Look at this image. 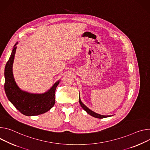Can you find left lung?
Wrapping results in <instances>:
<instances>
[{
    "label": "left lung",
    "mask_w": 150,
    "mask_h": 150,
    "mask_svg": "<svg viewBox=\"0 0 150 150\" xmlns=\"http://www.w3.org/2000/svg\"><path fill=\"white\" fill-rule=\"evenodd\" d=\"M79 103H80L81 107L83 108V109L84 110H85V111L87 112V113H88L89 115L93 116V117H95V118H98V119H103V118L110 117V116H111V115H103L99 114H97V113L93 112V111L91 110H90L89 108H88L85 105H84L83 104V103L81 101V99H80V96H79Z\"/></svg>",
    "instance_id": "obj_1"
}]
</instances>
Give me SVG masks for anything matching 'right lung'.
Masks as SVG:
<instances>
[{
  "label": "right lung",
  "instance_id": "obj_1",
  "mask_svg": "<svg viewBox=\"0 0 150 150\" xmlns=\"http://www.w3.org/2000/svg\"><path fill=\"white\" fill-rule=\"evenodd\" d=\"M16 42L13 47L11 57L5 68V91L9 101L20 112L27 116L43 114L54 107L55 103V90L59 83L58 80L46 92L42 94L30 93L21 91L16 85L12 65L16 52Z\"/></svg>",
  "mask_w": 150,
  "mask_h": 150
}]
</instances>
